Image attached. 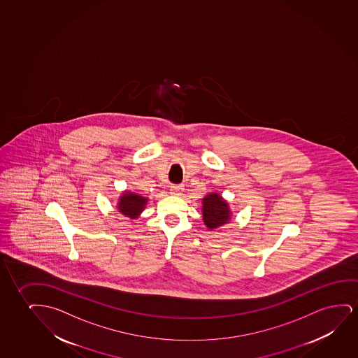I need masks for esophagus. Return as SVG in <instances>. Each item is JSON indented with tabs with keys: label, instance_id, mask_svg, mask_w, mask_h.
<instances>
[{
	"label": "esophagus",
	"instance_id": "34e87169",
	"mask_svg": "<svg viewBox=\"0 0 358 358\" xmlns=\"http://www.w3.org/2000/svg\"><path fill=\"white\" fill-rule=\"evenodd\" d=\"M183 186L182 185H172L171 191L172 194H175V196H181L182 192H183Z\"/></svg>",
	"mask_w": 358,
	"mask_h": 358
}]
</instances>
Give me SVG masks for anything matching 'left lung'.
I'll return each mask as SVG.
<instances>
[{
	"mask_svg": "<svg viewBox=\"0 0 358 358\" xmlns=\"http://www.w3.org/2000/svg\"><path fill=\"white\" fill-rule=\"evenodd\" d=\"M203 221L209 230L225 225L231 219V211L227 201L217 193H209L203 198Z\"/></svg>",
	"mask_w": 358,
	"mask_h": 358,
	"instance_id": "1",
	"label": "left lung"
}]
</instances>
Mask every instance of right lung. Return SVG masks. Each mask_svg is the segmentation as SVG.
<instances>
[{"mask_svg":"<svg viewBox=\"0 0 358 358\" xmlns=\"http://www.w3.org/2000/svg\"><path fill=\"white\" fill-rule=\"evenodd\" d=\"M147 201L148 198L145 196L126 191L118 199V211L129 219H137L147 206Z\"/></svg>","mask_w":358,"mask_h":358,"instance_id":"obj_1","label":"right lung"}]
</instances>
